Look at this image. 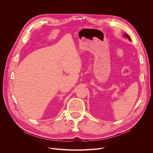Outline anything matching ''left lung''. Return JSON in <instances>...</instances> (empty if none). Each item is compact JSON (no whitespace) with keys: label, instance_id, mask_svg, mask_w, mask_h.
Listing matches in <instances>:
<instances>
[{"label":"left lung","instance_id":"1","mask_svg":"<svg viewBox=\"0 0 153 153\" xmlns=\"http://www.w3.org/2000/svg\"><path fill=\"white\" fill-rule=\"evenodd\" d=\"M124 35L127 38H128L130 41H131V38H130V37L129 36V35H127V34H124Z\"/></svg>","mask_w":153,"mask_h":153}]
</instances>
